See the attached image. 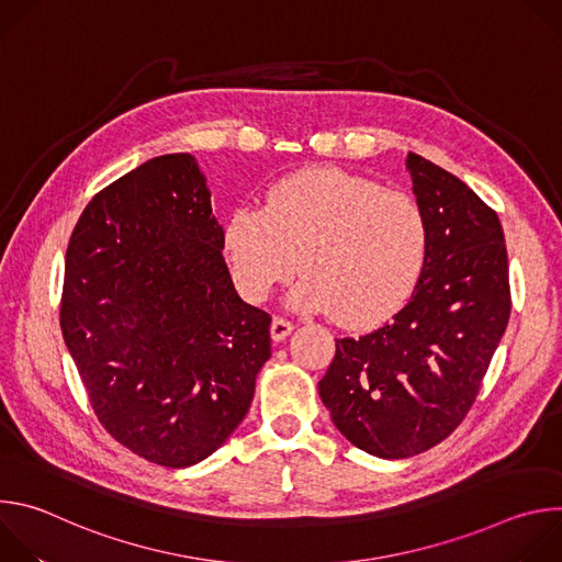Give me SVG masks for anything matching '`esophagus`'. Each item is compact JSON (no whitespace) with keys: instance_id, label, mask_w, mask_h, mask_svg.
<instances>
[{"instance_id":"obj_1","label":"esophagus","mask_w":562,"mask_h":562,"mask_svg":"<svg viewBox=\"0 0 562 562\" xmlns=\"http://www.w3.org/2000/svg\"><path fill=\"white\" fill-rule=\"evenodd\" d=\"M291 331H293V323H291V319H286V317H282V315H273V319H271V338H273L276 342L284 340Z\"/></svg>"}]
</instances>
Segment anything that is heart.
Instances as JSON below:
<instances>
[{
    "instance_id": "b5f03b06",
    "label": "heart",
    "mask_w": 562,
    "mask_h": 562,
    "mask_svg": "<svg viewBox=\"0 0 562 562\" xmlns=\"http://www.w3.org/2000/svg\"><path fill=\"white\" fill-rule=\"evenodd\" d=\"M222 249L235 286L249 300H265L297 265L304 273L295 289L300 304L331 308L340 323L364 327L414 291L427 222L405 191L317 169L273 184L262 211H233Z\"/></svg>"
}]
</instances>
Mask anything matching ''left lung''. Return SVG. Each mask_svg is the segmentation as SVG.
I'll list each match as a JSON object with an SVG mask.
<instances>
[{
	"label": "left lung",
	"mask_w": 562,
	"mask_h": 562,
	"mask_svg": "<svg viewBox=\"0 0 562 562\" xmlns=\"http://www.w3.org/2000/svg\"><path fill=\"white\" fill-rule=\"evenodd\" d=\"M407 169L427 222L418 284L391 323L338 338L317 384L340 434L391 460L431 449L464 420L512 313L496 211L416 153Z\"/></svg>",
	"instance_id": "8db88e82"
}]
</instances>
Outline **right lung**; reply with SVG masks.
Masks as SVG:
<instances>
[{"instance_id": "add662e5", "label": "right lung", "mask_w": 562, "mask_h": 562, "mask_svg": "<svg viewBox=\"0 0 562 562\" xmlns=\"http://www.w3.org/2000/svg\"><path fill=\"white\" fill-rule=\"evenodd\" d=\"M195 157L171 153L102 189L66 251L59 327L102 427L191 467L243 423L271 315L237 295Z\"/></svg>"}]
</instances>
